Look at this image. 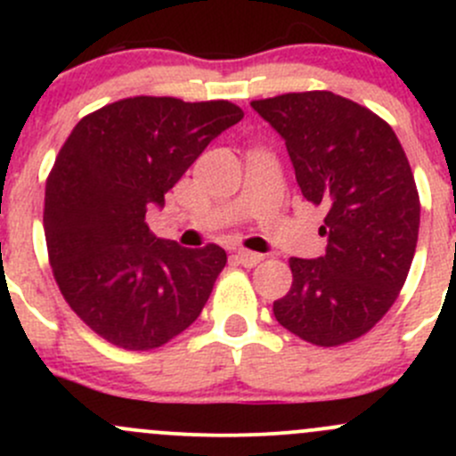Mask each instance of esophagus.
<instances>
[{"mask_svg": "<svg viewBox=\"0 0 456 456\" xmlns=\"http://www.w3.org/2000/svg\"><path fill=\"white\" fill-rule=\"evenodd\" d=\"M236 260L240 262L242 266H256V265H260L262 260H265V256L254 254V251L240 249V251H236Z\"/></svg>", "mask_w": 456, "mask_h": 456, "instance_id": "esophagus-1", "label": "esophagus"}]
</instances>
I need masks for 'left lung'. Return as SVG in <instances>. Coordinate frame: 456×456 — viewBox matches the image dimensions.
<instances>
[{"label": "left lung", "mask_w": 456, "mask_h": 456, "mask_svg": "<svg viewBox=\"0 0 456 456\" xmlns=\"http://www.w3.org/2000/svg\"><path fill=\"white\" fill-rule=\"evenodd\" d=\"M284 139L302 196L326 209V254L291 257L293 284L273 315L315 346L369 333L395 305L419 236V194L393 127L326 90L251 101Z\"/></svg>", "instance_id": "obj_1"}]
</instances>
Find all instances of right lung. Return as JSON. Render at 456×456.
<instances>
[{
  "instance_id": "1",
  "label": "right lung",
  "mask_w": 456,
  "mask_h": 456,
  "mask_svg": "<svg viewBox=\"0 0 456 456\" xmlns=\"http://www.w3.org/2000/svg\"><path fill=\"white\" fill-rule=\"evenodd\" d=\"M242 117L229 101L132 96L81 118L59 150L45 181L50 266L70 309L114 346H163L209 300L224 249L156 238L145 214Z\"/></svg>"
}]
</instances>
